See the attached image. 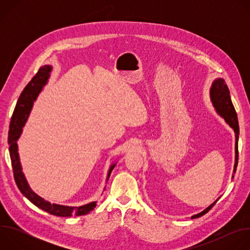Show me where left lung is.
<instances>
[{
  "instance_id": "obj_1",
  "label": "left lung",
  "mask_w": 250,
  "mask_h": 250,
  "mask_svg": "<svg viewBox=\"0 0 250 250\" xmlns=\"http://www.w3.org/2000/svg\"><path fill=\"white\" fill-rule=\"evenodd\" d=\"M210 99H211L213 105H215L216 110L218 111V113L226 120V122L233 128V130L235 132V164H234V172H235V168L237 167V163H238L237 141H238V134H239V126H238L237 115H236V112L234 110V106H233L231 99H230L229 90L224 79H218L212 83V86L210 88ZM219 199L216 200L202 212L198 213V215L192 216L191 219H196V218H200V217L204 216L205 213H207L213 206L216 205V203L219 201Z\"/></svg>"
}]
</instances>
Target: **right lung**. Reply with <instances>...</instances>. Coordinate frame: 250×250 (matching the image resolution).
<instances>
[{"label": "right lung", "mask_w": 250, "mask_h": 250, "mask_svg": "<svg viewBox=\"0 0 250 250\" xmlns=\"http://www.w3.org/2000/svg\"><path fill=\"white\" fill-rule=\"evenodd\" d=\"M51 71V66L44 65L41 67L29 83L25 86L23 91L21 92L18 104L16 105L15 112L12 116L10 130H9V145H10V156L12 160V167L14 172V178L16 184L21 194L25 196L33 205L43 209L44 211L49 212L50 215L57 217H71L75 216H83L87 215L94 208H96L97 202H92L90 204L81 206V207H67L60 206L56 204H50L49 202L43 200L40 196H38L29 188L24 175L21 171V166L20 162V157L18 153V145L17 140L19 139L21 133V127L25 124L27 116L30 112L33 101L38 97L39 93L42 91V87L46 84L47 79L49 77V73ZM115 168V164L111 166L108 174V179Z\"/></svg>", "instance_id": "1"}]
</instances>
